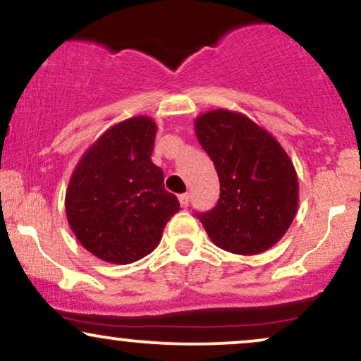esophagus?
<instances>
[{
  "mask_svg": "<svg viewBox=\"0 0 361 361\" xmlns=\"http://www.w3.org/2000/svg\"><path fill=\"white\" fill-rule=\"evenodd\" d=\"M178 200H180V205L183 207H188V202H190V195L188 193H183V195H180V197H178Z\"/></svg>",
  "mask_w": 361,
  "mask_h": 361,
  "instance_id": "34e87169",
  "label": "esophagus"
}]
</instances>
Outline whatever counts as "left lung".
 I'll use <instances>...</instances> for the list:
<instances>
[{"label":"left lung","instance_id":"left-lung-1","mask_svg":"<svg viewBox=\"0 0 361 361\" xmlns=\"http://www.w3.org/2000/svg\"><path fill=\"white\" fill-rule=\"evenodd\" d=\"M195 134L221 181L215 209L198 214L210 241L243 256L270 250L299 207V180L287 151L267 128L227 109L198 115Z\"/></svg>","mask_w":361,"mask_h":361}]
</instances>
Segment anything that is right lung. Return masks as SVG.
<instances>
[{"label": "right lung", "mask_w": 361, "mask_h": 361, "mask_svg": "<svg viewBox=\"0 0 361 361\" xmlns=\"http://www.w3.org/2000/svg\"><path fill=\"white\" fill-rule=\"evenodd\" d=\"M157 126L137 115L111 126L78 161L66 217L86 251L106 263H134L154 251L180 202L151 161Z\"/></svg>", "instance_id": "obj_1"}]
</instances>
